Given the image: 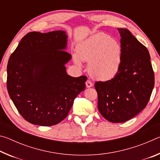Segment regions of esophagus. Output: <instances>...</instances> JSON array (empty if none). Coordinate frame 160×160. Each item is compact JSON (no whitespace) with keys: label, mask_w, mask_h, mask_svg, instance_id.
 <instances>
[{"label":"esophagus","mask_w":160,"mask_h":160,"mask_svg":"<svg viewBox=\"0 0 160 160\" xmlns=\"http://www.w3.org/2000/svg\"><path fill=\"white\" fill-rule=\"evenodd\" d=\"M92 86H93V84L90 80H87V82H86V87H87V88H92Z\"/></svg>","instance_id":"esophagus-1"}]
</instances>
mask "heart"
I'll return each mask as SVG.
<instances>
[{
  "label": "heart",
  "mask_w": 160,
  "mask_h": 160,
  "mask_svg": "<svg viewBox=\"0 0 160 160\" xmlns=\"http://www.w3.org/2000/svg\"><path fill=\"white\" fill-rule=\"evenodd\" d=\"M82 61L88 63V72L94 78L104 81L112 80L120 70L122 47L110 35L99 32L77 46L73 61L82 68Z\"/></svg>",
  "instance_id": "obj_1"
}]
</instances>
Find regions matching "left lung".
I'll use <instances>...</instances> for the list:
<instances>
[{"instance_id":"1","label":"left lung","mask_w":160,"mask_h":160,"mask_svg":"<svg viewBox=\"0 0 160 160\" xmlns=\"http://www.w3.org/2000/svg\"><path fill=\"white\" fill-rule=\"evenodd\" d=\"M122 47L120 70L113 79L96 82L98 109L112 123H123L145 108L155 85L148 48L127 29L118 28Z\"/></svg>"}]
</instances>
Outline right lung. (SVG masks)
<instances>
[{
  "instance_id": "obj_1",
  "label": "right lung",
  "mask_w": 160,
  "mask_h": 160,
  "mask_svg": "<svg viewBox=\"0 0 160 160\" xmlns=\"http://www.w3.org/2000/svg\"><path fill=\"white\" fill-rule=\"evenodd\" d=\"M62 30L27 34L10 56L7 66L9 96L22 116L34 125L50 126L68 114L88 78L68 75L71 55Z\"/></svg>"
}]
</instances>
